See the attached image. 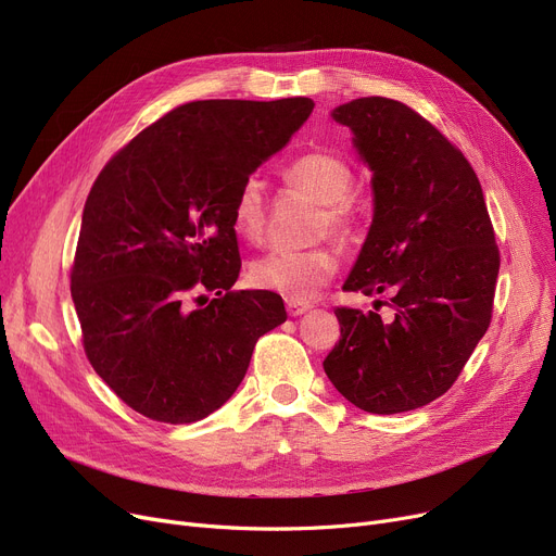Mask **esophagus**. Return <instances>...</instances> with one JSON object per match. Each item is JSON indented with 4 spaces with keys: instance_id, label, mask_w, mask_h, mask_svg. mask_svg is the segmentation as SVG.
I'll return each instance as SVG.
<instances>
[{
    "instance_id": "obj_1",
    "label": "esophagus",
    "mask_w": 556,
    "mask_h": 556,
    "mask_svg": "<svg viewBox=\"0 0 556 556\" xmlns=\"http://www.w3.org/2000/svg\"><path fill=\"white\" fill-rule=\"evenodd\" d=\"M286 311H288L290 317H298V315H304L306 311H311V304L302 302V300H288Z\"/></svg>"
}]
</instances>
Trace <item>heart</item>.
I'll return each mask as SVG.
<instances>
[{"mask_svg": "<svg viewBox=\"0 0 556 556\" xmlns=\"http://www.w3.org/2000/svg\"><path fill=\"white\" fill-rule=\"evenodd\" d=\"M286 178L323 202V225L346 237L354 227V202L349 198L354 175L349 164L331 153H308L286 168ZM233 229L241 237L256 241L266 227V198L263 182L250 175L239 187L231 207ZM338 270V256L331 248L273 250L250 266V281L256 288L273 290L290 300H308Z\"/></svg>", "mask_w": 556, "mask_h": 556, "instance_id": "obj_1", "label": "heart"}]
</instances>
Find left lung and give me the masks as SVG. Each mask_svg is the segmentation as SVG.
Masks as SVG:
<instances>
[{"label": "left lung", "mask_w": 556, "mask_h": 556, "mask_svg": "<svg viewBox=\"0 0 556 556\" xmlns=\"http://www.w3.org/2000/svg\"><path fill=\"white\" fill-rule=\"evenodd\" d=\"M331 116L352 130L374 195L342 288L388 290L394 317L336 308L340 340L325 371L365 413L417 410L457 381L491 323L501 254L484 193L466 157L407 105L365 97Z\"/></svg>", "instance_id": "8db88e82"}]
</instances>
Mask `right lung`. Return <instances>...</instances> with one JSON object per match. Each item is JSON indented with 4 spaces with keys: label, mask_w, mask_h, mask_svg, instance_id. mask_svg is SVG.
<instances>
[{
    "label": "right lung",
    "mask_w": 556,
    "mask_h": 556,
    "mask_svg": "<svg viewBox=\"0 0 556 556\" xmlns=\"http://www.w3.org/2000/svg\"><path fill=\"white\" fill-rule=\"evenodd\" d=\"M313 105L306 97L185 103L99 173L72 300L94 371L139 415L164 424L212 415L241 386L256 340L286 323L277 293L231 290L241 273L231 207ZM198 289L217 298L193 309Z\"/></svg>",
    "instance_id": "1"
}]
</instances>
